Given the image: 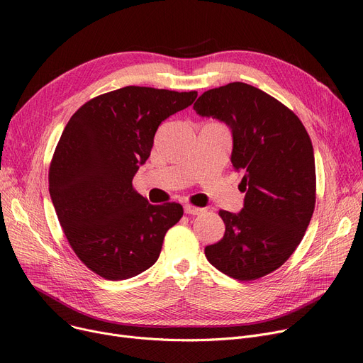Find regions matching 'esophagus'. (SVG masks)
<instances>
[{
	"label": "esophagus",
	"mask_w": 363,
	"mask_h": 363,
	"mask_svg": "<svg viewBox=\"0 0 363 363\" xmlns=\"http://www.w3.org/2000/svg\"><path fill=\"white\" fill-rule=\"evenodd\" d=\"M184 212H185L186 215H200V213H203V208L196 207V206H193V204H185V206H184Z\"/></svg>",
	"instance_id": "1"
}]
</instances>
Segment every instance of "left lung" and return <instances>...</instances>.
Instances as JSON below:
<instances>
[{
  "label": "left lung",
  "mask_w": 363,
  "mask_h": 363,
  "mask_svg": "<svg viewBox=\"0 0 363 363\" xmlns=\"http://www.w3.org/2000/svg\"><path fill=\"white\" fill-rule=\"evenodd\" d=\"M193 108L233 129L231 163L244 174L242 211H219L225 234L204 255L228 277L259 279L294 253L312 219L316 172L311 137L293 110L244 82L203 92Z\"/></svg>",
  "instance_id": "obj_1"
}]
</instances>
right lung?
<instances>
[{"label": "right lung", "mask_w": 363, "mask_h": 363, "mask_svg": "<svg viewBox=\"0 0 363 363\" xmlns=\"http://www.w3.org/2000/svg\"><path fill=\"white\" fill-rule=\"evenodd\" d=\"M197 91L125 86L73 113L52 155L48 185L74 255L110 281L135 277L159 259L179 203L150 204L132 185L159 125L191 106Z\"/></svg>", "instance_id": "add662e5"}]
</instances>
